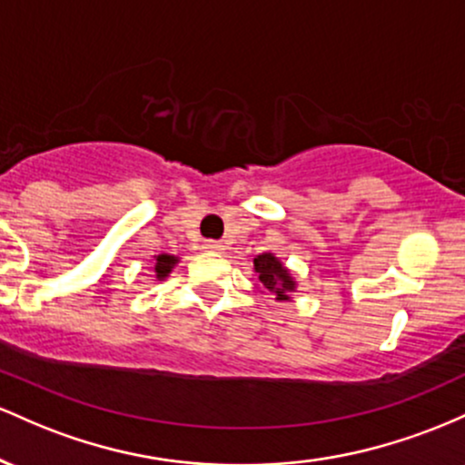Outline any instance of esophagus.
Returning a JSON list of instances; mask_svg holds the SVG:
<instances>
[{
    "instance_id": "obj_1",
    "label": "esophagus",
    "mask_w": 465,
    "mask_h": 465,
    "mask_svg": "<svg viewBox=\"0 0 465 465\" xmlns=\"http://www.w3.org/2000/svg\"><path fill=\"white\" fill-rule=\"evenodd\" d=\"M204 248L206 250H222V243H219V242H206Z\"/></svg>"
}]
</instances>
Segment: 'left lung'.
<instances>
[{"mask_svg":"<svg viewBox=\"0 0 465 465\" xmlns=\"http://www.w3.org/2000/svg\"><path fill=\"white\" fill-rule=\"evenodd\" d=\"M254 272L259 274L263 290L272 292L279 301H288V292L294 290V281H292L288 270L276 261V257H272L270 252L259 254L254 259Z\"/></svg>","mask_w":465,"mask_h":465,"instance_id":"obj_1","label":"left lung"}]
</instances>
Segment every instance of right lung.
Here are the masks:
<instances>
[{
  "mask_svg": "<svg viewBox=\"0 0 465 465\" xmlns=\"http://www.w3.org/2000/svg\"><path fill=\"white\" fill-rule=\"evenodd\" d=\"M175 263L177 259L171 257V254H158V259H155V279H164Z\"/></svg>",
  "mask_w": 465,
  "mask_h": 465,
  "instance_id": "right-lung-1",
  "label": "right lung"
}]
</instances>
